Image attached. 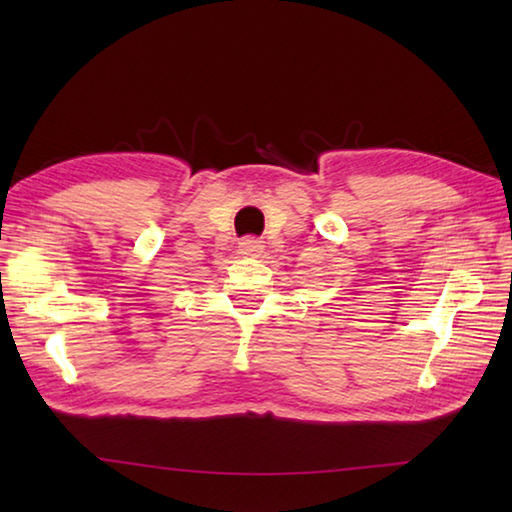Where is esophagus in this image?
I'll return each mask as SVG.
<instances>
[{"label": "esophagus", "instance_id": "obj_1", "mask_svg": "<svg viewBox=\"0 0 512 512\" xmlns=\"http://www.w3.org/2000/svg\"><path fill=\"white\" fill-rule=\"evenodd\" d=\"M239 253L246 257H259L264 253V241H259L257 237H244L239 241Z\"/></svg>", "mask_w": 512, "mask_h": 512}]
</instances>
